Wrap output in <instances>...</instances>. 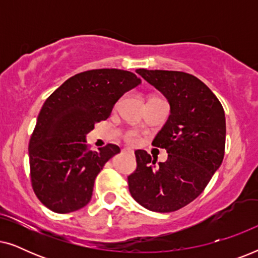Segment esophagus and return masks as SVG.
Masks as SVG:
<instances>
[{"label": "esophagus", "instance_id": "1", "mask_svg": "<svg viewBox=\"0 0 258 258\" xmlns=\"http://www.w3.org/2000/svg\"><path fill=\"white\" fill-rule=\"evenodd\" d=\"M123 151H125V153H130V154H134V150L129 149V148H125V149H123Z\"/></svg>", "mask_w": 258, "mask_h": 258}]
</instances>
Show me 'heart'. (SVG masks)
Masks as SVG:
<instances>
[{"label": "heart", "mask_w": 258, "mask_h": 258, "mask_svg": "<svg viewBox=\"0 0 258 258\" xmlns=\"http://www.w3.org/2000/svg\"><path fill=\"white\" fill-rule=\"evenodd\" d=\"M125 140L128 141V142H130V143L136 142V141H137V135H136V133H134V132H129V133H126V135H125Z\"/></svg>", "instance_id": "obj_1"}]
</instances>
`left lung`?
<instances>
[{
    "instance_id": "obj_1",
    "label": "left lung",
    "mask_w": 258,
    "mask_h": 258,
    "mask_svg": "<svg viewBox=\"0 0 258 258\" xmlns=\"http://www.w3.org/2000/svg\"><path fill=\"white\" fill-rule=\"evenodd\" d=\"M160 90L170 104V115L153 141L164 148L160 162L136 150V170L128 176L133 199L148 210L171 213L192 202L203 191L224 157L225 115L221 102L202 81L169 70H136Z\"/></svg>"
}]
</instances>
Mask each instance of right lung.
<instances>
[{"instance_id":"add662e5","label":"right lung","mask_w":258,"mask_h":258,"mask_svg":"<svg viewBox=\"0 0 258 258\" xmlns=\"http://www.w3.org/2000/svg\"><path fill=\"white\" fill-rule=\"evenodd\" d=\"M141 82L126 70H88L70 77L45 100L28 148L31 185L45 207L68 214L90 202L98 172L121 150L107 144L91 151L87 134Z\"/></svg>"}]
</instances>
